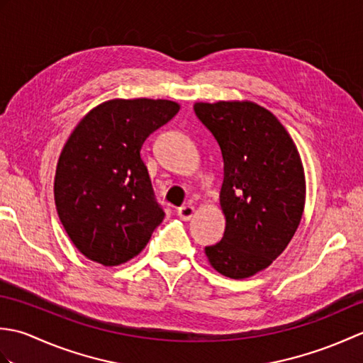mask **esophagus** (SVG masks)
Here are the masks:
<instances>
[{
	"instance_id": "obj_1",
	"label": "esophagus",
	"mask_w": 363,
	"mask_h": 363,
	"mask_svg": "<svg viewBox=\"0 0 363 363\" xmlns=\"http://www.w3.org/2000/svg\"><path fill=\"white\" fill-rule=\"evenodd\" d=\"M177 215H179V217L186 221L191 220V217L195 215V207L194 206H182L177 209Z\"/></svg>"
}]
</instances>
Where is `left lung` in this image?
Instances as JSON below:
<instances>
[{"instance_id": "obj_1", "label": "left lung", "mask_w": 363, "mask_h": 363, "mask_svg": "<svg viewBox=\"0 0 363 363\" xmlns=\"http://www.w3.org/2000/svg\"><path fill=\"white\" fill-rule=\"evenodd\" d=\"M194 109L225 164V235L206 246V256L220 274L245 279L272 265L296 233L306 204L303 162L287 129L257 103H195Z\"/></svg>"}]
</instances>
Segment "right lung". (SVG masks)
<instances>
[{
	"label": "right lung",
	"instance_id": "1",
	"mask_svg": "<svg viewBox=\"0 0 363 363\" xmlns=\"http://www.w3.org/2000/svg\"><path fill=\"white\" fill-rule=\"evenodd\" d=\"M179 109L168 99H107L68 137L54 176V203L65 233L87 259L104 267L125 264L164 220L140 150Z\"/></svg>",
	"mask_w": 363,
	"mask_h": 363
}]
</instances>
